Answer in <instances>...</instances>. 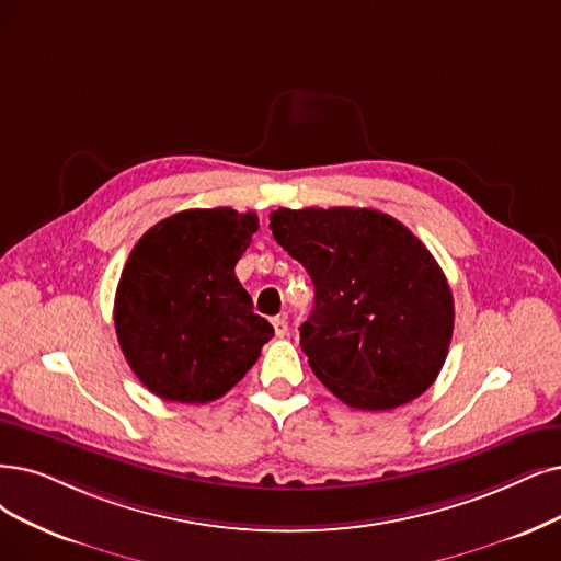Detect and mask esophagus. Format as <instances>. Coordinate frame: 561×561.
<instances>
[{
    "label": "esophagus",
    "mask_w": 561,
    "mask_h": 561,
    "mask_svg": "<svg viewBox=\"0 0 561 561\" xmlns=\"http://www.w3.org/2000/svg\"><path fill=\"white\" fill-rule=\"evenodd\" d=\"M272 324H274V331H276L278 339H283V335H287L289 327H287V320H285V318H274Z\"/></svg>",
    "instance_id": "esophagus-1"
}]
</instances>
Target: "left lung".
Instances as JSON below:
<instances>
[{"label": "left lung", "mask_w": 561, "mask_h": 561, "mask_svg": "<svg viewBox=\"0 0 561 561\" xmlns=\"http://www.w3.org/2000/svg\"><path fill=\"white\" fill-rule=\"evenodd\" d=\"M316 306L299 327L312 373L354 410H393L428 389L449 354L454 297L431 251L377 209L272 211Z\"/></svg>", "instance_id": "left-lung-1"}]
</instances>
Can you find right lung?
I'll use <instances>...</instances> for the list:
<instances>
[{
	"label": "right lung",
	"instance_id": "1",
	"mask_svg": "<svg viewBox=\"0 0 561 561\" xmlns=\"http://www.w3.org/2000/svg\"><path fill=\"white\" fill-rule=\"evenodd\" d=\"M257 230L253 211L186 209L149 228L115 297L119 347L168 402H211L251 370L274 327L253 312L234 266Z\"/></svg>",
	"mask_w": 561,
	"mask_h": 561
}]
</instances>
